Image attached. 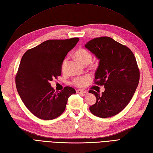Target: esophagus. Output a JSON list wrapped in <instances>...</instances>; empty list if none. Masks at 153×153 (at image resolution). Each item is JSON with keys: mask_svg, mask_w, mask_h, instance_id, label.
Listing matches in <instances>:
<instances>
[{"mask_svg": "<svg viewBox=\"0 0 153 153\" xmlns=\"http://www.w3.org/2000/svg\"><path fill=\"white\" fill-rule=\"evenodd\" d=\"M76 93H78V94H85V93H86V91H85V90H76Z\"/></svg>", "mask_w": 153, "mask_h": 153, "instance_id": "34e87169", "label": "esophagus"}]
</instances>
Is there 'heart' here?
Here are the masks:
<instances>
[{
	"label": "heart",
	"mask_w": 153,
	"mask_h": 153,
	"mask_svg": "<svg viewBox=\"0 0 153 153\" xmlns=\"http://www.w3.org/2000/svg\"><path fill=\"white\" fill-rule=\"evenodd\" d=\"M74 55L75 58L78 61H79L81 63L84 65H88L92 60V55L88 50L85 48H79L74 53ZM67 63V59L63 60V63H62L61 68L63 70L65 68V65ZM89 79L88 76H79L76 77L73 79L72 80L73 85L79 87V88H82V87L85 86L87 84V81Z\"/></svg>",
	"instance_id": "obj_1"
}]
</instances>
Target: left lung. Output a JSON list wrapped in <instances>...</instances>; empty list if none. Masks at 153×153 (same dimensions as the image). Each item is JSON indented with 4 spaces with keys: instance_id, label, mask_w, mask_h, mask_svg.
<instances>
[{
    "instance_id": "8db88e82",
    "label": "left lung",
    "mask_w": 153,
    "mask_h": 153,
    "mask_svg": "<svg viewBox=\"0 0 153 153\" xmlns=\"http://www.w3.org/2000/svg\"><path fill=\"white\" fill-rule=\"evenodd\" d=\"M85 48L100 59L94 82L105 88L102 94L88 91L96 98L90 111L99 117L114 116L127 106L138 86L140 73L135 57L129 48L107 36L90 40Z\"/></svg>"
}]
</instances>
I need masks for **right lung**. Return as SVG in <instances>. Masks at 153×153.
Returning a JSON list of instances; mask_svg holds the SVG:
<instances>
[{
	"instance_id": "add662e5",
	"label": "right lung",
	"mask_w": 153,
	"mask_h": 153,
	"mask_svg": "<svg viewBox=\"0 0 153 153\" xmlns=\"http://www.w3.org/2000/svg\"><path fill=\"white\" fill-rule=\"evenodd\" d=\"M79 40H47L22 57L15 78L17 91L26 108L39 119L50 120L61 116L68 97L76 93L70 86L55 92L50 81L61 76L62 63Z\"/></svg>"
}]
</instances>
